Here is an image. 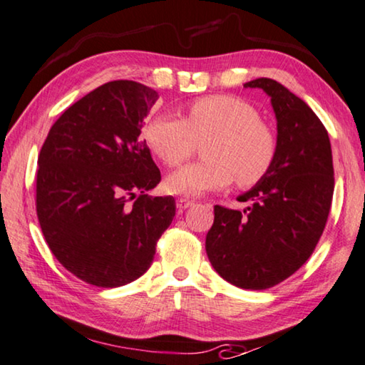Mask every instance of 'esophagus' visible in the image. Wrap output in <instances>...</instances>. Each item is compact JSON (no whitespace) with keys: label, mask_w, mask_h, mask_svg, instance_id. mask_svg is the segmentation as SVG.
Returning <instances> with one entry per match:
<instances>
[{"label":"esophagus","mask_w":365,"mask_h":365,"mask_svg":"<svg viewBox=\"0 0 365 365\" xmlns=\"http://www.w3.org/2000/svg\"><path fill=\"white\" fill-rule=\"evenodd\" d=\"M195 203L192 200H188V198H178L177 200V208H178V211H183V210H187V208H190V206H193Z\"/></svg>","instance_id":"obj_1"}]
</instances>
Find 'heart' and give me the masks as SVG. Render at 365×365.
<instances>
[{"mask_svg": "<svg viewBox=\"0 0 365 365\" xmlns=\"http://www.w3.org/2000/svg\"><path fill=\"white\" fill-rule=\"evenodd\" d=\"M150 149L164 164L175 167L192 157L197 143L211 139L205 159L170 173L165 190L195 198L236 182L251 188L269 175L279 143L260 113L242 98L215 95L200 98L188 108L187 119L173 114L152 118L144 129Z\"/></svg>", "mask_w": 365, "mask_h": 365, "instance_id": "heart-1", "label": "heart"}]
</instances>
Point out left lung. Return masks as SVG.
I'll list each match as a JSON object with an SVG mask.
<instances>
[{"mask_svg":"<svg viewBox=\"0 0 365 365\" xmlns=\"http://www.w3.org/2000/svg\"><path fill=\"white\" fill-rule=\"evenodd\" d=\"M244 86L270 96L279 152L269 175L237 197L246 208L215 206L206 254L226 282L265 290L295 274L323 235L334 192L333 154L328 130L302 98L272 78Z\"/></svg>","mask_w":365,"mask_h":365,"instance_id":"8db88e82","label":"left lung"}]
</instances>
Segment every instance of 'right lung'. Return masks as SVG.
I'll list each match as a JSON object with an SVG mask.
<instances>
[{
	"instance_id": "1",
	"label": "right lung",
	"mask_w": 365,
	"mask_h": 365,
	"mask_svg": "<svg viewBox=\"0 0 365 365\" xmlns=\"http://www.w3.org/2000/svg\"><path fill=\"white\" fill-rule=\"evenodd\" d=\"M157 98L138 81H108L63 111L41 149L42 235L58 262L90 285L121 287L145 274L175 216L173 197L145 195L160 182L140 138Z\"/></svg>"
}]
</instances>
